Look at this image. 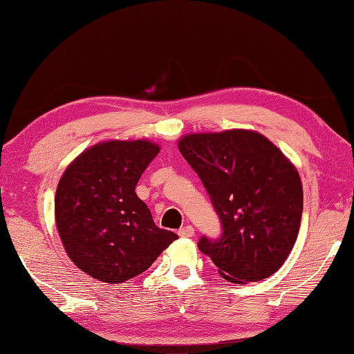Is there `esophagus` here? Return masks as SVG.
Returning a JSON list of instances; mask_svg holds the SVG:
<instances>
[{"instance_id": "1", "label": "esophagus", "mask_w": 354, "mask_h": 354, "mask_svg": "<svg viewBox=\"0 0 354 354\" xmlns=\"http://www.w3.org/2000/svg\"><path fill=\"white\" fill-rule=\"evenodd\" d=\"M178 234H179V237H185V239H189V237H194L195 236V230L192 226H184V227H181V230L178 231Z\"/></svg>"}]
</instances>
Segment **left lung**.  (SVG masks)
<instances>
[{"mask_svg":"<svg viewBox=\"0 0 354 354\" xmlns=\"http://www.w3.org/2000/svg\"><path fill=\"white\" fill-rule=\"evenodd\" d=\"M178 148L201 178L220 217L218 241L198 248L231 283H254L278 270L295 245L303 185L283 151L256 131L187 134Z\"/></svg>","mask_w":354,"mask_h":354,"instance_id":"left-lung-1","label":"left lung"}]
</instances>
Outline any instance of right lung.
Segmentation results:
<instances>
[{
    "instance_id": "add662e5",
    "label": "right lung",
    "mask_w": 354,
    "mask_h": 354,
    "mask_svg": "<svg viewBox=\"0 0 354 354\" xmlns=\"http://www.w3.org/2000/svg\"><path fill=\"white\" fill-rule=\"evenodd\" d=\"M160 151L149 140H107L87 148L64 171L56 226L71 262L92 278L124 283L176 241L154 225L136 185Z\"/></svg>"
}]
</instances>
